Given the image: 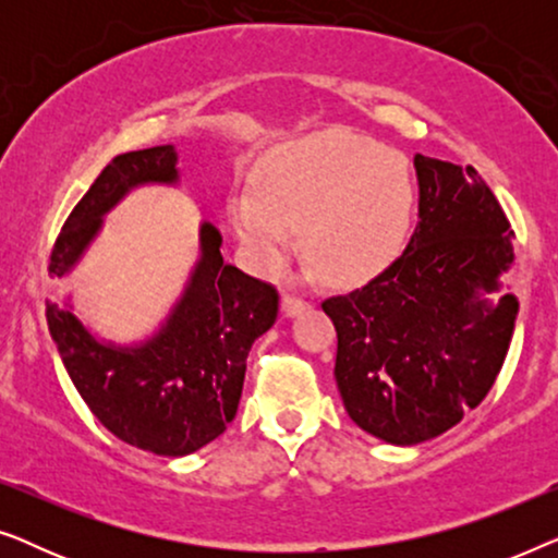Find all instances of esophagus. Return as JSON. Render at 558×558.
<instances>
[{"mask_svg":"<svg viewBox=\"0 0 558 558\" xmlns=\"http://www.w3.org/2000/svg\"><path fill=\"white\" fill-rule=\"evenodd\" d=\"M307 307H310V302L304 300V296H296V294H284V296H281V312H284L287 317L300 315V312H304Z\"/></svg>","mask_w":558,"mask_h":558,"instance_id":"obj_1","label":"esophagus"}]
</instances>
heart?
<instances>
[{"label":"heart","instance_id":"1","mask_svg":"<svg viewBox=\"0 0 558 558\" xmlns=\"http://www.w3.org/2000/svg\"><path fill=\"white\" fill-rule=\"evenodd\" d=\"M409 159L350 132H323L269 151L256 190L231 197V223L258 266L274 269L302 228L304 251L340 281L384 271L414 218Z\"/></svg>","mask_w":558,"mask_h":558}]
</instances>
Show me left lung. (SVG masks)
Masks as SVG:
<instances>
[{"instance_id": "1", "label": "left lung", "mask_w": 558, "mask_h": 558, "mask_svg": "<svg viewBox=\"0 0 558 558\" xmlns=\"http://www.w3.org/2000/svg\"><path fill=\"white\" fill-rule=\"evenodd\" d=\"M418 220L409 246L368 284L327 296L342 403L363 432L418 445L462 422L490 391L518 300L498 292L513 264L510 220L475 167L414 157Z\"/></svg>"}]
</instances>
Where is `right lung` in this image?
Returning <instances> with one entry per match:
<instances>
[{
    "mask_svg": "<svg viewBox=\"0 0 558 558\" xmlns=\"http://www.w3.org/2000/svg\"><path fill=\"white\" fill-rule=\"evenodd\" d=\"M172 144L113 157L60 228L48 271L63 277L101 228V216L142 182H174ZM216 226L201 228V262L167 325L140 348L104 345L73 312L45 304L58 353L98 422L126 445L165 457L195 452L239 411L246 357L277 323L279 292L223 262Z\"/></svg>",
    "mask_w": 558,
    "mask_h": 558,
    "instance_id": "add662e5",
    "label": "right lung"
}]
</instances>
